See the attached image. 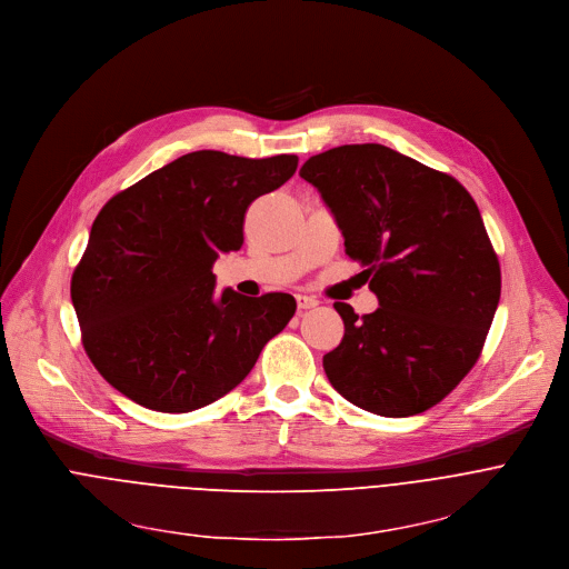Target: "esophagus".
Segmentation results:
<instances>
[{
  "label": "esophagus",
  "mask_w": 569,
  "mask_h": 569,
  "mask_svg": "<svg viewBox=\"0 0 569 569\" xmlns=\"http://www.w3.org/2000/svg\"><path fill=\"white\" fill-rule=\"evenodd\" d=\"M296 305H298V311H307V309L317 307L319 300L311 298V296H305V293H296Z\"/></svg>",
  "instance_id": "esophagus-1"
}]
</instances>
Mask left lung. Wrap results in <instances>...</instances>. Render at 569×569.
Segmentation results:
<instances>
[{
	"label": "left lung",
	"instance_id": "8db88e82",
	"mask_svg": "<svg viewBox=\"0 0 569 569\" xmlns=\"http://www.w3.org/2000/svg\"><path fill=\"white\" fill-rule=\"evenodd\" d=\"M300 178L321 192L380 300L363 317L335 302L346 332L323 357L330 385L377 416L431 409L477 363L501 293L475 199L450 173L382 144L311 156Z\"/></svg>",
	"mask_w": 569,
	"mask_h": 569
}]
</instances>
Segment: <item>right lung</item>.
<instances>
[{
	"instance_id": "1",
	"label": "right lung",
	"mask_w": 569,
	"mask_h": 569,
	"mask_svg": "<svg viewBox=\"0 0 569 569\" xmlns=\"http://www.w3.org/2000/svg\"><path fill=\"white\" fill-rule=\"evenodd\" d=\"M296 156L194 151L117 192L72 273L86 355L133 402L187 413L232 391L296 313L289 293L214 300L212 264L243 243L250 203L284 184Z\"/></svg>"
}]
</instances>
